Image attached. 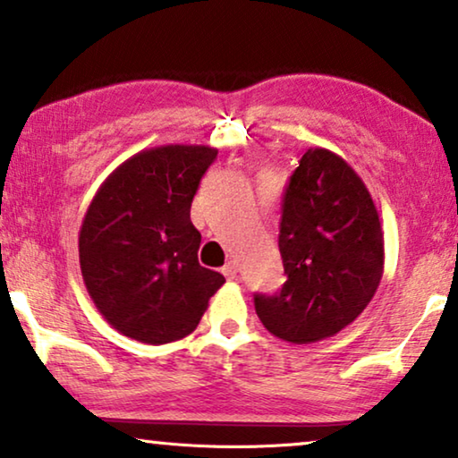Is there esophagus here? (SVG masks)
<instances>
[{"label":"esophagus","instance_id":"obj_1","mask_svg":"<svg viewBox=\"0 0 458 458\" xmlns=\"http://www.w3.org/2000/svg\"><path fill=\"white\" fill-rule=\"evenodd\" d=\"M222 274L226 276L228 280H234V278H238V263L230 259V261L226 263V266L222 267Z\"/></svg>","mask_w":458,"mask_h":458}]
</instances>
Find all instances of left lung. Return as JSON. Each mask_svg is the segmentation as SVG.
<instances>
[{
  "instance_id": "8db88e82",
  "label": "left lung",
  "mask_w": 458,
  "mask_h": 458,
  "mask_svg": "<svg viewBox=\"0 0 458 458\" xmlns=\"http://www.w3.org/2000/svg\"><path fill=\"white\" fill-rule=\"evenodd\" d=\"M278 247L286 282L255 293V311L274 336L309 344L359 318L384 269L376 205L355 170L327 149H309L282 195Z\"/></svg>"
}]
</instances>
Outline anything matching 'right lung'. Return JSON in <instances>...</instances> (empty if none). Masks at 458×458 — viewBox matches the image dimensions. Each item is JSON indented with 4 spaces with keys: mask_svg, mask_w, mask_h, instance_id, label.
I'll list each match as a JSON object with an SVG mask.
<instances>
[{
    "mask_svg": "<svg viewBox=\"0 0 458 458\" xmlns=\"http://www.w3.org/2000/svg\"><path fill=\"white\" fill-rule=\"evenodd\" d=\"M217 151L167 145L140 151L109 176L79 236L87 291L128 338L165 344L195 330L224 276L199 266L191 203Z\"/></svg>",
    "mask_w": 458,
    "mask_h": 458,
    "instance_id": "obj_1",
    "label": "right lung"
}]
</instances>
